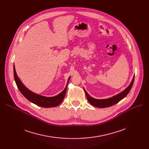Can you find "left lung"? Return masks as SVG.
I'll return each instance as SVG.
<instances>
[{
    "label": "left lung",
    "mask_w": 149,
    "mask_h": 149,
    "mask_svg": "<svg viewBox=\"0 0 149 149\" xmlns=\"http://www.w3.org/2000/svg\"><path fill=\"white\" fill-rule=\"evenodd\" d=\"M134 78H135V77H133V79H132L130 85L126 89L124 90L121 93H118V94H117L111 98H107V99H103V100L95 99V98L91 97L87 93V92L84 90L86 95L87 99H88L89 102L93 106L100 107V108H105V107L112 106L116 104L117 103H118L120 101H121L122 99H123L128 94L132 87L133 84H134Z\"/></svg>",
    "instance_id": "left-lung-1"
}]
</instances>
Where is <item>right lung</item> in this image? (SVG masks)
<instances>
[{
  "label": "right lung",
  "mask_w": 149,
  "mask_h": 149,
  "mask_svg": "<svg viewBox=\"0 0 149 149\" xmlns=\"http://www.w3.org/2000/svg\"><path fill=\"white\" fill-rule=\"evenodd\" d=\"M14 80H15V83L17 84V86L19 89V91H20V92L23 94V95L24 96L27 100H28L29 101H31V103L43 107H56L59 105L62 102V101L65 98L66 89H67V85L70 78L69 77L68 79V83L65 89L61 93H60L58 95L54 97H47L36 94V93L31 92V91L28 89L19 79L18 76L17 75L16 72H15L14 65Z\"/></svg>",
  "instance_id": "obj_1"
}]
</instances>
